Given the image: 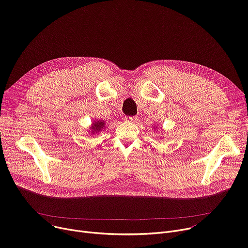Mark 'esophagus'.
I'll use <instances>...</instances> for the list:
<instances>
[{
	"label": "esophagus",
	"mask_w": 248,
	"mask_h": 248,
	"mask_svg": "<svg viewBox=\"0 0 248 248\" xmlns=\"http://www.w3.org/2000/svg\"><path fill=\"white\" fill-rule=\"evenodd\" d=\"M124 121L129 122V123H136L138 121V119H137V117H124Z\"/></svg>",
	"instance_id": "obj_1"
}]
</instances>
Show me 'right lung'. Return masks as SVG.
Instances as JSON below:
<instances>
[{"label":"right lung","mask_w":248,"mask_h":248,"mask_svg":"<svg viewBox=\"0 0 248 248\" xmlns=\"http://www.w3.org/2000/svg\"><path fill=\"white\" fill-rule=\"evenodd\" d=\"M105 127V121H95L92 125H91V130H92V133H97L99 132L100 130H102L103 128Z\"/></svg>","instance_id":"right-lung-1"}]
</instances>
